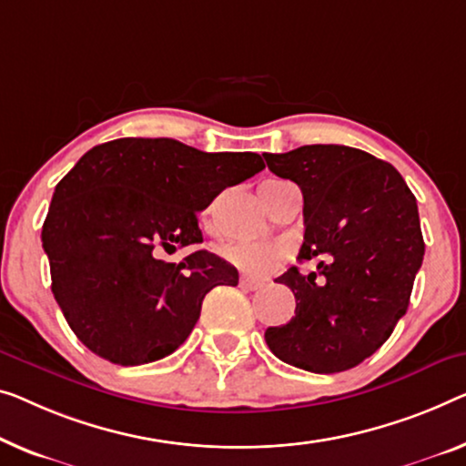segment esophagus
Segmentation results:
<instances>
[{"label":"esophagus","mask_w":466,"mask_h":466,"mask_svg":"<svg viewBox=\"0 0 466 466\" xmlns=\"http://www.w3.org/2000/svg\"><path fill=\"white\" fill-rule=\"evenodd\" d=\"M240 287L247 289V290H257V289L263 287V280H255V278L242 276V278H240Z\"/></svg>","instance_id":"obj_1"}]
</instances>
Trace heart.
Segmentation results:
<instances>
[{
	"label": "heart",
	"instance_id": "obj_1",
	"mask_svg": "<svg viewBox=\"0 0 466 466\" xmlns=\"http://www.w3.org/2000/svg\"><path fill=\"white\" fill-rule=\"evenodd\" d=\"M263 184H276V179H268ZM289 255V247L274 240H232L221 247V257L226 261H230L240 272L257 278L276 272L287 263Z\"/></svg>",
	"mask_w": 466,
	"mask_h": 466
}]
</instances>
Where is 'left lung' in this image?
I'll return each instance as SVG.
<instances>
[{
	"label": "left lung",
	"instance_id": "left-lung-1",
	"mask_svg": "<svg viewBox=\"0 0 466 466\" xmlns=\"http://www.w3.org/2000/svg\"><path fill=\"white\" fill-rule=\"evenodd\" d=\"M263 157L303 192L299 259H322L316 272L290 268L276 278L293 290L297 308L290 322L269 326L266 343L303 370H350L391 337L410 303L425 255L414 194L393 165L350 146Z\"/></svg>",
	"mask_w": 466,
	"mask_h": 466
}]
</instances>
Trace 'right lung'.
I'll return each instance as SVG.
<instances>
[{
	"mask_svg": "<svg viewBox=\"0 0 466 466\" xmlns=\"http://www.w3.org/2000/svg\"><path fill=\"white\" fill-rule=\"evenodd\" d=\"M263 167L255 152L171 137H121L79 158L56 186L41 242L54 299L89 351L140 366L188 339L205 295L236 287L238 272L209 251L179 263L158 255L203 242L198 211Z\"/></svg>",
	"mask_w": 466,
	"mask_h": 466,
	"instance_id": "right-lung-1",
	"label": "right lung"
}]
</instances>
